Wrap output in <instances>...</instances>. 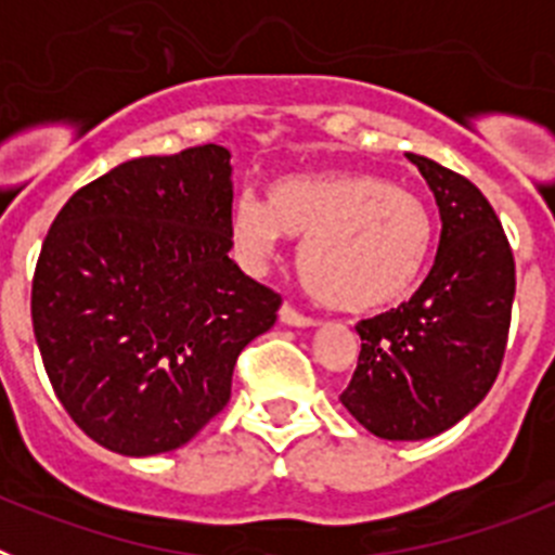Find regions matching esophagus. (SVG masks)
<instances>
[{"instance_id":"esophagus-1","label":"esophagus","mask_w":555,"mask_h":555,"mask_svg":"<svg viewBox=\"0 0 555 555\" xmlns=\"http://www.w3.org/2000/svg\"><path fill=\"white\" fill-rule=\"evenodd\" d=\"M281 322L288 327H313L317 325V320H311V317L300 313L294 306H288V302H283L281 306Z\"/></svg>"}]
</instances>
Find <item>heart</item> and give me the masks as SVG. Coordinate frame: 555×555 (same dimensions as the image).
Segmentation results:
<instances>
[{
	"label": "heart",
	"instance_id": "1",
	"mask_svg": "<svg viewBox=\"0 0 555 555\" xmlns=\"http://www.w3.org/2000/svg\"><path fill=\"white\" fill-rule=\"evenodd\" d=\"M230 235L247 263L269 261L283 235L297 238L302 286L347 313L380 311L416 288L434 244L423 199L370 171H325L274 180L267 205L233 203Z\"/></svg>",
	"mask_w": 555,
	"mask_h": 555
}]
</instances>
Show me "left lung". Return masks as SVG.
I'll use <instances>...</instances> for the list:
<instances>
[{
    "mask_svg": "<svg viewBox=\"0 0 555 555\" xmlns=\"http://www.w3.org/2000/svg\"><path fill=\"white\" fill-rule=\"evenodd\" d=\"M434 191L442 233L409 302L358 322L361 356L341 405L370 434L416 442L453 428L487 397L506 352L514 255L487 197L455 171L409 152Z\"/></svg>",
    "mask_w": 555,
    "mask_h": 555,
    "instance_id": "1",
    "label": "left lung"
}]
</instances>
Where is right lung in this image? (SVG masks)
I'll use <instances>...</instances> for the list:
<instances>
[{
    "label": "right lung",
    "mask_w": 555,
    "mask_h": 555,
    "mask_svg": "<svg viewBox=\"0 0 555 555\" xmlns=\"http://www.w3.org/2000/svg\"><path fill=\"white\" fill-rule=\"evenodd\" d=\"M224 146L119 164L72 194L33 278V331L49 384L96 444L183 448L228 405L235 358L281 297L230 258Z\"/></svg>",
    "instance_id": "1"
}]
</instances>
